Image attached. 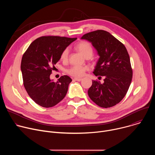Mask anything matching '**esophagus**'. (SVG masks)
Segmentation results:
<instances>
[{
	"instance_id": "esophagus-1",
	"label": "esophagus",
	"mask_w": 155,
	"mask_h": 155,
	"mask_svg": "<svg viewBox=\"0 0 155 155\" xmlns=\"http://www.w3.org/2000/svg\"><path fill=\"white\" fill-rule=\"evenodd\" d=\"M81 80H82V78H74V80L77 81H81Z\"/></svg>"
}]
</instances>
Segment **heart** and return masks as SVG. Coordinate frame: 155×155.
Wrapping results in <instances>:
<instances>
[{
    "label": "heart",
    "instance_id": "obj_1",
    "mask_svg": "<svg viewBox=\"0 0 155 155\" xmlns=\"http://www.w3.org/2000/svg\"><path fill=\"white\" fill-rule=\"evenodd\" d=\"M76 49L80 52L86 58L91 57L93 53V48L91 44L86 41H82L78 43L76 45ZM69 56V49H64L60 56V58L62 61H65L68 60ZM87 70V68L86 66L81 65H73L67 70V72L70 75L74 77H81L84 75L86 71Z\"/></svg>",
    "mask_w": 155,
    "mask_h": 155
}]
</instances>
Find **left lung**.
<instances>
[{
	"label": "left lung",
	"instance_id": "8db88e82",
	"mask_svg": "<svg viewBox=\"0 0 155 155\" xmlns=\"http://www.w3.org/2000/svg\"><path fill=\"white\" fill-rule=\"evenodd\" d=\"M81 38L91 42L97 50L100 57L93 73L105 78L104 83L93 80L88 96L101 107H112L124 98L132 81V69L127 51L121 41L104 30L87 33Z\"/></svg>",
	"mask_w": 155,
	"mask_h": 155
}]
</instances>
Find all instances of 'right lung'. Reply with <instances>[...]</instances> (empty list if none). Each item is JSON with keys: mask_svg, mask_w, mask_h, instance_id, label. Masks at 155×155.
I'll use <instances>...</instances> for the list:
<instances>
[{"mask_svg": "<svg viewBox=\"0 0 155 155\" xmlns=\"http://www.w3.org/2000/svg\"><path fill=\"white\" fill-rule=\"evenodd\" d=\"M76 39L42 36L32 41L24 53L21 64L23 84L30 97L38 105L52 107L67 94L72 79L64 75L54 82L50 77L62 51Z\"/></svg>", "mask_w": 155, "mask_h": 155, "instance_id": "obj_1", "label": "right lung"}]
</instances>
